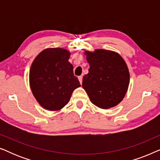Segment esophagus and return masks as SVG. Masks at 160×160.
<instances>
[{
	"label": "esophagus",
	"mask_w": 160,
	"mask_h": 160,
	"mask_svg": "<svg viewBox=\"0 0 160 160\" xmlns=\"http://www.w3.org/2000/svg\"><path fill=\"white\" fill-rule=\"evenodd\" d=\"M78 81H79V82H80V84H82V79H83V77L82 76H78Z\"/></svg>",
	"instance_id": "34e87169"
}]
</instances>
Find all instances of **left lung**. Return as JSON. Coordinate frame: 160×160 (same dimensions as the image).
Here are the masks:
<instances>
[{"label":"left lung","mask_w":160,"mask_h":160,"mask_svg":"<svg viewBox=\"0 0 160 160\" xmlns=\"http://www.w3.org/2000/svg\"><path fill=\"white\" fill-rule=\"evenodd\" d=\"M89 65L82 87L91 102L100 108L114 107L123 100L130 83V73L124 59L117 52L96 49L84 51Z\"/></svg>","instance_id":"1"}]
</instances>
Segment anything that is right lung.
Here are the masks:
<instances>
[{
  "label": "right lung",
  "mask_w": 160,
  "mask_h": 160,
  "mask_svg": "<svg viewBox=\"0 0 160 160\" xmlns=\"http://www.w3.org/2000/svg\"><path fill=\"white\" fill-rule=\"evenodd\" d=\"M69 51L48 48L40 52L30 70V86L37 101L43 108L59 111L68 104L72 92L81 87L68 62Z\"/></svg>",
  "instance_id": "add662e5"
}]
</instances>
